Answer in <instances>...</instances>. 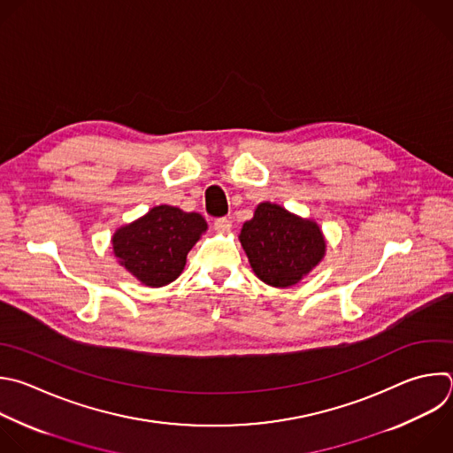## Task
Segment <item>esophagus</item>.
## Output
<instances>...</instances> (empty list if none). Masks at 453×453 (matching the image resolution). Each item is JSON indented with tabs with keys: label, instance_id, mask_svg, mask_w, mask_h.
<instances>
[{
	"label": "esophagus",
	"instance_id": "34e87169",
	"mask_svg": "<svg viewBox=\"0 0 453 453\" xmlns=\"http://www.w3.org/2000/svg\"><path fill=\"white\" fill-rule=\"evenodd\" d=\"M231 229V220L226 217H220L215 220V231L219 233H227Z\"/></svg>",
	"mask_w": 453,
	"mask_h": 453
}]
</instances>
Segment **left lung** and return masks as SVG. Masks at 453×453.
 Wrapping results in <instances>:
<instances>
[{
	"mask_svg": "<svg viewBox=\"0 0 453 453\" xmlns=\"http://www.w3.org/2000/svg\"><path fill=\"white\" fill-rule=\"evenodd\" d=\"M238 238L254 273L275 288L296 284L326 254V238L317 222L272 203L257 204Z\"/></svg>",
	"mask_w": 453,
	"mask_h": 453,
	"instance_id": "obj_1",
	"label": "left lung"
}]
</instances>
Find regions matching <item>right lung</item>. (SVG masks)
I'll return each mask as SVG.
<instances>
[{"label": "right lung", "mask_w": 453, "mask_h": 453, "mask_svg": "<svg viewBox=\"0 0 453 453\" xmlns=\"http://www.w3.org/2000/svg\"><path fill=\"white\" fill-rule=\"evenodd\" d=\"M206 229L208 224L199 213L167 204L155 206L115 231L113 254L142 284L160 288L181 275L187 254Z\"/></svg>", "instance_id": "obj_1"}]
</instances>
